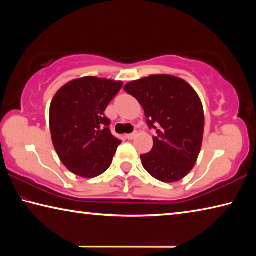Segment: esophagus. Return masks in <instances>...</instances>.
<instances>
[{
    "label": "esophagus",
    "mask_w": 256,
    "mask_h": 256,
    "mask_svg": "<svg viewBox=\"0 0 256 256\" xmlns=\"http://www.w3.org/2000/svg\"><path fill=\"white\" fill-rule=\"evenodd\" d=\"M136 136H138L136 132L131 133V134H126V138H128V140H133V138H136Z\"/></svg>",
    "instance_id": "1"
}]
</instances>
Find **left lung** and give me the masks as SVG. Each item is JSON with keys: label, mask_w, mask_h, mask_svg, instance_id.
Listing matches in <instances>:
<instances>
[{"label": "left lung", "mask_w": 256, "mask_h": 256, "mask_svg": "<svg viewBox=\"0 0 256 256\" xmlns=\"http://www.w3.org/2000/svg\"><path fill=\"white\" fill-rule=\"evenodd\" d=\"M124 90L141 104L146 123L157 130L152 150L141 154L144 170L164 183L184 178L196 162L204 131V112L196 90L170 74L131 81Z\"/></svg>", "instance_id": "8db88e82"}]
</instances>
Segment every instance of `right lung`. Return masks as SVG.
Instances as JSON below:
<instances>
[{"instance_id": "1", "label": "right lung", "mask_w": 256, "mask_h": 256, "mask_svg": "<svg viewBox=\"0 0 256 256\" xmlns=\"http://www.w3.org/2000/svg\"><path fill=\"white\" fill-rule=\"evenodd\" d=\"M122 86V81L84 76L68 82L52 99V141L60 162L74 175L94 178L112 164L122 141L110 133L104 112Z\"/></svg>"}]
</instances>
